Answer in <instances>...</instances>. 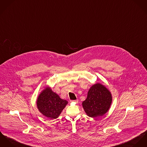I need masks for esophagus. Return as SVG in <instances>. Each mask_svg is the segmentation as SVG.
<instances>
[{
    "instance_id": "obj_1",
    "label": "esophagus",
    "mask_w": 147,
    "mask_h": 147,
    "mask_svg": "<svg viewBox=\"0 0 147 147\" xmlns=\"http://www.w3.org/2000/svg\"><path fill=\"white\" fill-rule=\"evenodd\" d=\"M71 102H76V103H78V100H71Z\"/></svg>"
}]
</instances>
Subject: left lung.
<instances>
[{"label":"left lung","mask_w":147,"mask_h":147,"mask_svg":"<svg viewBox=\"0 0 147 147\" xmlns=\"http://www.w3.org/2000/svg\"><path fill=\"white\" fill-rule=\"evenodd\" d=\"M112 98L104 86L97 83L89 90L87 97L83 101V109L89 117L96 118L105 114L110 108Z\"/></svg>","instance_id":"1"}]
</instances>
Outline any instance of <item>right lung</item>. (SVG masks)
I'll return each instance as SVG.
<instances>
[{"label":"right lung","mask_w":147,"mask_h":147,"mask_svg":"<svg viewBox=\"0 0 147 147\" xmlns=\"http://www.w3.org/2000/svg\"><path fill=\"white\" fill-rule=\"evenodd\" d=\"M36 103L38 108L42 114L50 119H55L61 113L67 101L61 99L57 94L47 87L39 95Z\"/></svg>","instance_id":"1"}]
</instances>
